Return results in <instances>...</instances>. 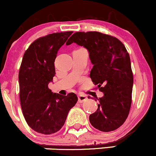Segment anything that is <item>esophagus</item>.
I'll list each match as a JSON object with an SVG mask.
<instances>
[{
    "mask_svg": "<svg viewBox=\"0 0 156 156\" xmlns=\"http://www.w3.org/2000/svg\"><path fill=\"white\" fill-rule=\"evenodd\" d=\"M78 102H79V103H83L84 101H86L87 100V97L84 96V95H81V94L78 95Z\"/></svg>",
    "mask_w": 156,
    "mask_h": 156,
    "instance_id": "esophagus-1",
    "label": "esophagus"
}]
</instances>
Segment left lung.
<instances>
[{
    "mask_svg": "<svg viewBox=\"0 0 156 156\" xmlns=\"http://www.w3.org/2000/svg\"><path fill=\"white\" fill-rule=\"evenodd\" d=\"M73 42L89 51L94 65L90 78L104 93L97 98L98 109L89 122L101 131L117 129L126 120L132 102L133 76L126 48L116 37L98 31L76 32L66 44Z\"/></svg>",
    "mask_w": 156,
    "mask_h": 156,
    "instance_id": "obj_1",
    "label": "left lung"
}]
</instances>
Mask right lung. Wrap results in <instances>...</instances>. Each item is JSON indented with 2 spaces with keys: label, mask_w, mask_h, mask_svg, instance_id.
Wrapping results in <instances>:
<instances>
[{
  "label": "right lung",
  "mask_w": 156,
  "mask_h": 156,
  "mask_svg": "<svg viewBox=\"0 0 156 156\" xmlns=\"http://www.w3.org/2000/svg\"><path fill=\"white\" fill-rule=\"evenodd\" d=\"M73 31L53 33L36 39L25 52L19 71L20 100L28 126L39 133H54L64 125L76 104L74 93H53L48 83L55 76L57 53Z\"/></svg>",
  "instance_id": "1"
}]
</instances>
